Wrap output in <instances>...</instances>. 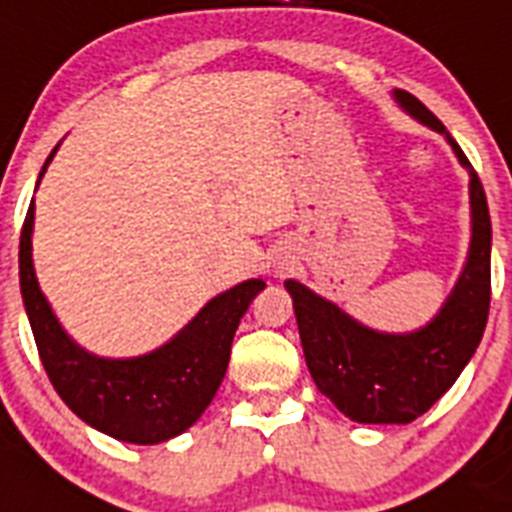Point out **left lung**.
Masks as SVG:
<instances>
[{"label": "left lung", "instance_id": "obj_1", "mask_svg": "<svg viewBox=\"0 0 512 512\" xmlns=\"http://www.w3.org/2000/svg\"><path fill=\"white\" fill-rule=\"evenodd\" d=\"M408 115L446 135L469 171L472 243L459 282L436 318L405 336L379 333L305 284L287 279L307 369L318 390L356 423H413L449 390L477 351L490 312L492 225L477 171L443 122L418 97L395 89Z\"/></svg>", "mask_w": 512, "mask_h": 512}]
</instances>
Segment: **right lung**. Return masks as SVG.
<instances>
[{"label":"right lung","instance_id":"obj_1","mask_svg":"<svg viewBox=\"0 0 512 512\" xmlns=\"http://www.w3.org/2000/svg\"><path fill=\"white\" fill-rule=\"evenodd\" d=\"M33 220L35 205L30 202L20 233V289L53 390L84 423L117 441L146 446L187 431L215 397L228 369L235 328L266 284L248 279L212 297L192 323L151 354L102 359L71 341L40 292L33 269Z\"/></svg>","mask_w":512,"mask_h":512}]
</instances>
